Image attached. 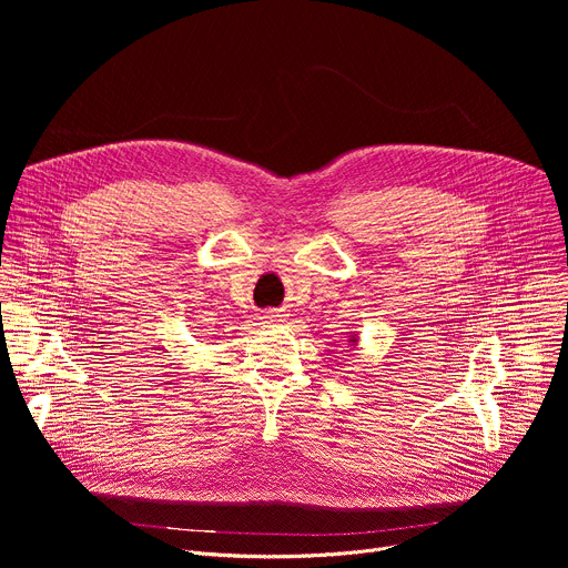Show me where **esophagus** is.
Segmentation results:
<instances>
[{
    "label": "esophagus",
    "mask_w": 568,
    "mask_h": 568,
    "mask_svg": "<svg viewBox=\"0 0 568 568\" xmlns=\"http://www.w3.org/2000/svg\"><path fill=\"white\" fill-rule=\"evenodd\" d=\"M276 316H281L276 310H267V312H265V318H276Z\"/></svg>",
    "instance_id": "esophagus-1"
}]
</instances>
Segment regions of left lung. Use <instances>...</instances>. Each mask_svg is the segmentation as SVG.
Segmentation results:
<instances>
[{
    "label": "left lung",
    "instance_id": "8db88e82",
    "mask_svg": "<svg viewBox=\"0 0 568 568\" xmlns=\"http://www.w3.org/2000/svg\"><path fill=\"white\" fill-rule=\"evenodd\" d=\"M357 342H359V339H357V335H351V342H348V346H353V348H351V351H355V346H357Z\"/></svg>",
    "mask_w": 568,
    "mask_h": 568
}]
</instances>
